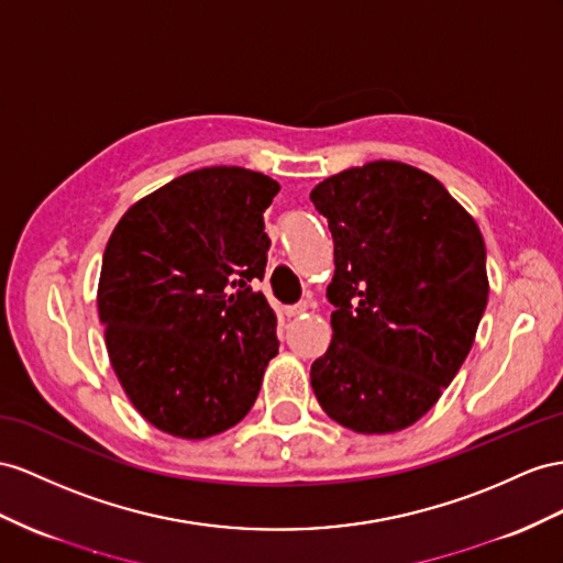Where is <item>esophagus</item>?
<instances>
[{"label":"esophagus","instance_id":"obj_1","mask_svg":"<svg viewBox=\"0 0 563 563\" xmlns=\"http://www.w3.org/2000/svg\"><path fill=\"white\" fill-rule=\"evenodd\" d=\"M307 309H309V299H301V301H297V305H287L285 313L287 316H299V313H305Z\"/></svg>","mask_w":563,"mask_h":563}]
</instances>
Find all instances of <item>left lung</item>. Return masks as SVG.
I'll use <instances>...</instances> for the list:
<instances>
[{
    "label": "left lung",
    "mask_w": 563,
    "mask_h": 563,
    "mask_svg": "<svg viewBox=\"0 0 563 563\" xmlns=\"http://www.w3.org/2000/svg\"><path fill=\"white\" fill-rule=\"evenodd\" d=\"M335 242L333 342L311 364L321 409L366 435L409 428L468 356L487 307L478 225L428 173L399 162L311 190Z\"/></svg>",
    "instance_id": "8db88e82"
}]
</instances>
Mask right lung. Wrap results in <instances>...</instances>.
<instances>
[{"label":"right lung","mask_w":563,"mask_h":563,"mask_svg":"<svg viewBox=\"0 0 563 563\" xmlns=\"http://www.w3.org/2000/svg\"><path fill=\"white\" fill-rule=\"evenodd\" d=\"M280 185L209 166L125 211L102 258L97 307L111 366L158 430L205 440L240 423L278 354L264 280V211Z\"/></svg>","instance_id":"obj_1"}]
</instances>
